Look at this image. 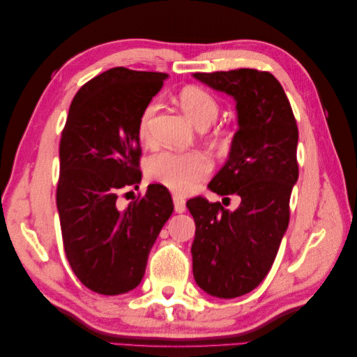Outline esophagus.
<instances>
[{"label": "esophagus", "instance_id": "esophagus-1", "mask_svg": "<svg viewBox=\"0 0 357 357\" xmlns=\"http://www.w3.org/2000/svg\"><path fill=\"white\" fill-rule=\"evenodd\" d=\"M172 201H174V210L177 213H183L186 210V199L183 198L181 195H177V193H174V195H172Z\"/></svg>", "mask_w": 357, "mask_h": 357}]
</instances>
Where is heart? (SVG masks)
<instances>
[{
    "instance_id": "1",
    "label": "heart",
    "mask_w": 357,
    "mask_h": 357,
    "mask_svg": "<svg viewBox=\"0 0 357 357\" xmlns=\"http://www.w3.org/2000/svg\"><path fill=\"white\" fill-rule=\"evenodd\" d=\"M183 110L198 128L210 126L220 113L215 96L199 86H188L178 95ZM158 110L156 101H150L139 114L137 132L142 142L150 139V122ZM219 137L220 132L214 131ZM213 165L210 158L202 152H172L162 150L149 158L146 171L150 180L158 181L168 189L186 193L210 174Z\"/></svg>"
}]
</instances>
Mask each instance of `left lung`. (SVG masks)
<instances>
[{
	"mask_svg": "<svg viewBox=\"0 0 357 357\" xmlns=\"http://www.w3.org/2000/svg\"><path fill=\"white\" fill-rule=\"evenodd\" d=\"M193 77L232 95L238 112L229 159L208 185L218 195H238V208L204 197L186 204L197 226L190 248L195 282L208 295L229 299L261 284L275 261L299 176L298 125L271 73L238 68Z\"/></svg>",
	"mask_w": 357,
	"mask_h": 357,
	"instance_id": "obj_1",
	"label": "left lung"
}]
</instances>
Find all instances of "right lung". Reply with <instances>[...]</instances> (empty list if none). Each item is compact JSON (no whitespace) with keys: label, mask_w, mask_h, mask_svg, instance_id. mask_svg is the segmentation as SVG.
Masks as SVG:
<instances>
[{"label":"right lung","mask_w":357,"mask_h":357,"mask_svg":"<svg viewBox=\"0 0 357 357\" xmlns=\"http://www.w3.org/2000/svg\"><path fill=\"white\" fill-rule=\"evenodd\" d=\"M167 77L116 67L84 83L70 105L56 205L68 264L96 294L121 295L139 284L150 248L174 210L162 185H150L128 207L117 202L142 181L138 119Z\"/></svg>","instance_id":"add662e5"}]
</instances>
